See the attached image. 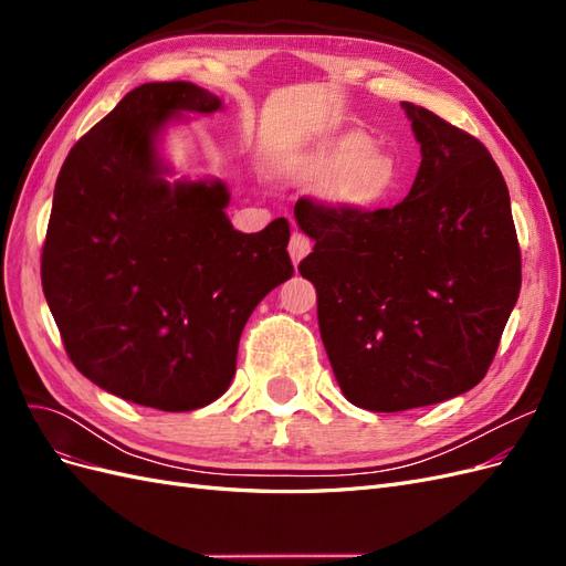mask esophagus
<instances>
[{"instance_id": "esophagus-1", "label": "esophagus", "mask_w": 566, "mask_h": 566, "mask_svg": "<svg viewBox=\"0 0 566 566\" xmlns=\"http://www.w3.org/2000/svg\"><path fill=\"white\" fill-rule=\"evenodd\" d=\"M287 252H290V260H293V264H300V262L304 260V256L312 252V243H310V238L302 235V233H293V238H290Z\"/></svg>"}]
</instances>
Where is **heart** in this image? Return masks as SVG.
<instances>
[{"label": "heart", "instance_id": "b5f03b06", "mask_svg": "<svg viewBox=\"0 0 566 566\" xmlns=\"http://www.w3.org/2000/svg\"><path fill=\"white\" fill-rule=\"evenodd\" d=\"M293 172L310 181H331V200L345 210H368L385 200L399 179L397 160L364 132H345L306 150Z\"/></svg>", "mask_w": 566, "mask_h": 566}]
</instances>
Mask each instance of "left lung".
I'll use <instances>...</instances> for the list:
<instances>
[{
	"label": "left lung",
	"mask_w": 566,
	"mask_h": 566,
	"mask_svg": "<svg viewBox=\"0 0 566 566\" xmlns=\"http://www.w3.org/2000/svg\"><path fill=\"white\" fill-rule=\"evenodd\" d=\"M420 144L408 196L389 210L297 200L314 241L300 273L347 401L375 413L441 403L482 382L522 285L499 165L474 136L401 104Z\"/></svg>",
	"instance_id": "obj_1"
}]
</instances>
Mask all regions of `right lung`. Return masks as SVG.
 <instances>
[{
	"instance_id": "1",
	"label": "right lung",
	"mask_w": 566,
	"mask_h": 566,
	"mask_svg": "<svg viewBox=\"0 0 566 566\" xmlns=\"http://www.w3.org/2000/svg\"><path fill=\"white\" fill-rule=\"evenodd\" d=\"M221 108L193 82L132 90L67 153L42 252L44 297L75 368L172 413L229 389L250 314L295 273L287 219L241 233L224 181L172 179L167 127Z\"/></svg>"
}]
</instances>
